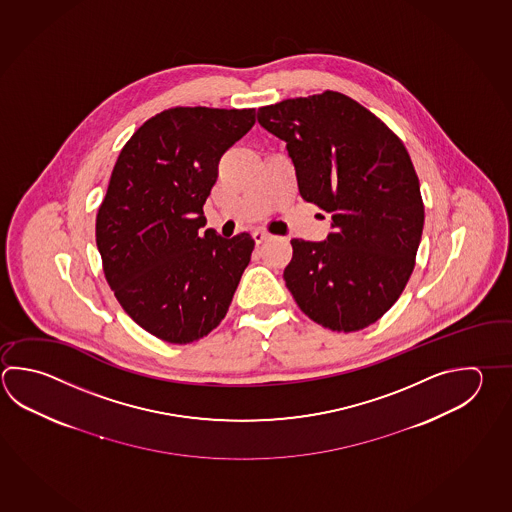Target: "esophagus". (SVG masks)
Here are the masks:
<instances>
[{
  "instance_id": "34e87169",
  "label": "esophagus",
  "mask_w": 512,
  "mask_h": 512,
  "mask_svg": "<svg viewBox=\"0 0 512 512\" xmlns=\"http://www.w3.org/2000/svg\"><path fill=\"white\" fill-rule=\"evenodd\" d=\"M251 237H253V241L257 242V244H262V242L270 241L271 233L264 232V230H255V232L251 233Z\"/></svg>"
}]
</instances>
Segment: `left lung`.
<instances>
[{"label":"left lung","instance_id":"8db88e82","mask_svg":"<svg viewBox=\"0 0 512 512\" xmlns=\"http://www.w3.org/2000/svg\"><path fill=\"white\" fill-rule=\"evenodd\" d=\"M257 119L286 141L302 199L331 213L326 241H291L288 290L324 328L371 326L402 295L424 230L420 183L404 143L333 90L259 108Z\"/></svg>","mask_w":512,"mask_h":512}]
</instances>
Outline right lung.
I'll use <instances>...</instances> for the list:
<instances>
[{
	"label": "right lung",
	"instance_id": "add662e5",
	"mask_svg": "<svg viewBox=\"0 0 512 512\" xmlns=\"http://www.w3.org/2000/svg\"><path fill=\"white\" fill-rule=\"evenodd\" d=\"M255 125V108L175 107L123 146L97 210L108 286L135 324L190 344L221 324L255 241L201 232L222 154Z\"/></svg>",
	"mask_w": 512,
	"mask_h": 512
}]
</instances>
